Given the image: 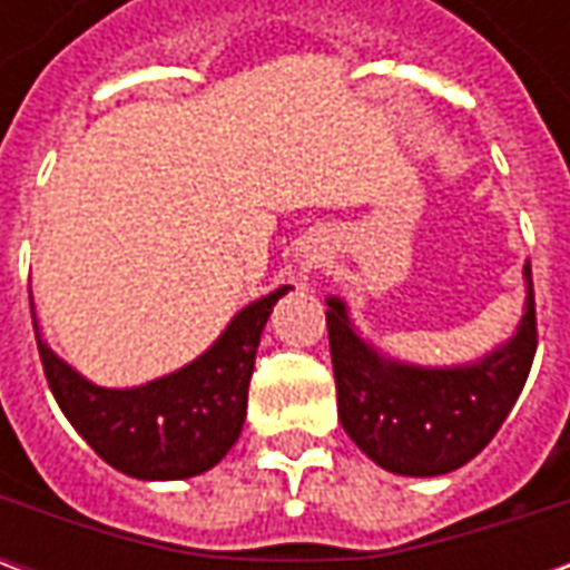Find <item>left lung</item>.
Returning a JSON list of instances; mask_svg holds the SVG:
<instances>
[{
	"label": "left lung",
	"mask_w": 570,
	"mask_h": 570,
	"mask_svg": "<svg viewBox=\"0 0 570 570\" xmlns=\"http://www.w3.org/2000/svg\"><path fill=\"white\" fill-rule=\"evenodd\" d=\"M525 314L503 347L473 366L421 370L382 360L330 298L326 330L333 354L338 419L372 461L400 476H442L476 458L525 387L538 351L531 265Z\"/></svg>",
	"instance_id": "8db88e82"
}]
</instances>
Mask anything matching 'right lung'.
I'll return each mask as SVG.
<instances>
[{
  "instance_id": "1",
  "label": "right lung",
  "mask_w": 570,
  "mask_h": 570,
  "mask_svg": "<svg viewBox=\"0 0 570 570\" xmlns=\"http://www.w3.org/2000/svg\"><path fill=\"white\" fill-rule=\"evenodd\" d=\"M286 289L247 305L186 370L130 391L85 382L45 345L32 321L48 387L69 424L109 466L137 479L198 476L219 464L240 436L262 330Z\"/></svg>"
}]
</instances>
